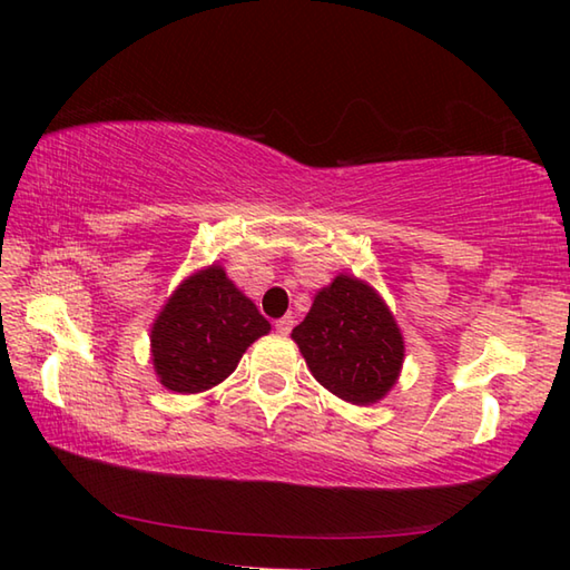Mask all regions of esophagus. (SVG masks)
<instances>
[{
	"instance_id": "obj_1",
	"label": "esophagus",
	"mask_w": 570,
	"mask_h": 570,
	"mask_svg": "<svg viewBox=\"0 0 570 570\" xmlns=\"http://www.w3.org/2000/svg\"><path fill=\"white\" fill-rule=\"evenodd\" d=\"M294 316H284V318H278L276 323H274V328H276V333L278 335H288L292 333V328H294Z\"/></svg>"
}]
</instances>
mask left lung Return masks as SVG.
<instances>
[{"label": "left lung", "instance_id": "obj_1", "mask_svg": "<svg viewBox=\"0 0 570 570\" xmlns=\"http://www.w3.org/2000/svg\"><path fill=\"white\" fill-rule=\"evenodd\" d=\"M301 355L325 390L372 404L392 390L404 360L396 321L374 288L341 274L313 298L294 333Z\"/></svg>", "mask_w": 570, "mask_h": 570}]
</instances>
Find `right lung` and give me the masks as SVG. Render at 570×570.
Here are the masks:
<instances>
[{
	"label": "right lung",
	"mask_w": 570,
	"mask_h": 570,
	"mask_svg": "<svg viewBox=\"0 0 570 570\" xmlns=\"http://www.w3.org/2000/svg\"><path fill=\"white\" fill-rule=\"evenodd\" d=\"M266 333L269 321L213 264L186 278L156 318L154 370L171 392L210 390L235 372L242 353Z\"/></svg>",
	"instance_id": "add662e5"
}]
</instances>
